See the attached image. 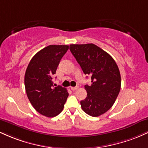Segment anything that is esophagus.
<instances>
[{
  "label": "esophagus",
  "mask_w": 148,
  "mask_h": 148,
  "mask_svg": "<svg viewBox=\"0 0 148 148\" xmlns=\"http://www.w3.org/2000/svg\"><path fill=\"white\" fill-rule=\"evenodd\" d=\"M78 88H79V86H76V87H71V90H72L73 91H74V90H76Z\"/></svg>",
  "instance_id": "1"
}]
</instances>
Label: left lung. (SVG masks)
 Listing matches in <instances>:
<instances>
[{
    "label": "left lung",
    "mask_w": 148,
    "mask_h": 148,
    "mask_svg": "<svg viewBox=\"0 0 148 148\" xmlns=\"http://www.w3.org/2000/svg\"><path fill=\"white\" fill-rule=\"evenodd\" d=\"M70 51L83 72L91 77L85 86L87 97L81 101L83 111L92 117L103 114L111 108L121 87V77L115 61L94 44L70 45Z\"/></svg>",
    "instance_id": "1"
}]
</instances>
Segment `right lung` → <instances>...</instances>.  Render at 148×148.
<instances>
[{"instance_id":"1","label":"right lung","mask_w":148,"mask_h":148,"mask_svg":"<svg viewBox=\"0 0 148 148\" xmlns=\"http://www.w3.org/2000/svg\"><path fill=\"white\" fill-rule=\"evenodd\" d=\"M68 49L67 45H49L42 49L30 60L25 71L28 99L38 113L49 118L61 113L69 95L66 88L54 87L53 82L61 58Z\"/></svg>"}]
</instances>
